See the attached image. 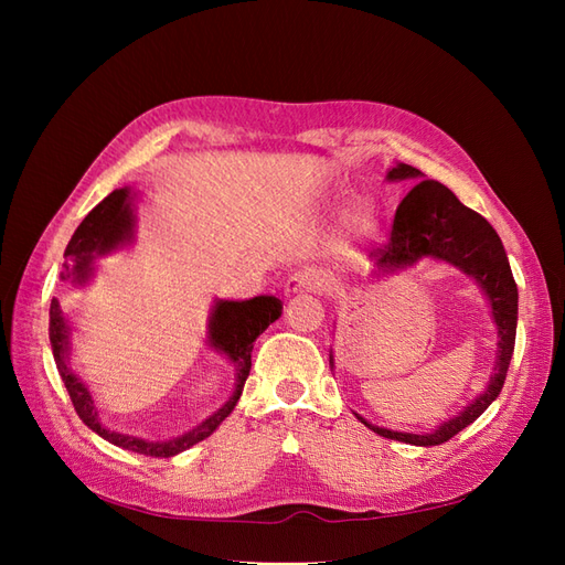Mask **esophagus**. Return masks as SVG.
<instances>
[{
  "label": "esophagus",
  "instance_id": "obj_1",
  "mask_svg": "<svg viewBox=\"0 0 565 565\" xmlns=\"http://www.w3.org/2000/svg\"><path fill=\"white\" fill-rule=\"evenodd\" d=\"M322 287H324V278H322V273L316 270V268H299L285 280V292L287 295L320 292Z\"/></svg>",
  "mask_w": 565,
  "mask_h": 565
}]
</instances>
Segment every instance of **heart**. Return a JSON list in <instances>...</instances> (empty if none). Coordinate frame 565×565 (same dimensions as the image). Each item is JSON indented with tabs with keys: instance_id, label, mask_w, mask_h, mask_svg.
Instances as JSON below:
<instances>
[{
	"instance_id": "b5f03b06",
	"label": "heart",
	"mask_w": 565,
	"mask_h": 565,
	"mask_svg": "<svg viewBox=\"0 0 565 565\" xmlns=\"http://www.w3.org/2000/svg\"><path fill=\"white\" fill-rule=\"evenodd\" d=\"M347 228L351 235H370L374 231V214L361 204V207H353L347 216Z\"/></svg>"
}]
</instances>
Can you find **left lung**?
I'll return each mask as SVG.
<instances>
[{
    "mask_svg": "<svg viewBox=\"0 0 565 565\" xmlns=\"http://www.w3.org/2000/svg\"><path fill=\"white\" fill-rule=\"evenodd\" d=\"M422 172L417 167H409L398 162L388 169L391 181L403 179H419ZM374 259L382 270H396L403 266L417 264L422 256H436V259L450 262L452 266L461 268L467 276L476 278L478 285L490 299L492 318L498 324L500 344H498V365L490 377L488 388L478 396L465 413H459L450 422L440 424L434 434H401L380 429V426L367 424L365 426L374 434H380L391 440L413 443V446H440V443L450 440L459 434L465 426L476 422L486 413V407L500 396V391L507 380V370L511 363V353H514L516 341V318H519V289L511 276L507 252L502 247L500 235L488 221L476 214L473 210L465 207L452 191L438 181H419L413 191H409L396 210L393 218V228L388 241L372 249ZM332 363V355H330Z\"/></svg>",
    "mask_w": 565,
    "mask_h": 565,
    "instance_id": "left-lung-1",
    "label": "left lung"
}]
</instances>
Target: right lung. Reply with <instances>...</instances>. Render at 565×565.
<instances>
[{"label":"right lung","mask_w":565,"mask_h":565,"mask_svg":"<svg viewBox=\"0 0 565 565\" xmlns=\"http://www.w3.org/2000/svg\"><path fill=\"white\" fill-rule=\"evenodd\" d=\"M134 226V216L129 207V191L127 188H119V191H113L106 200H100L96 207L84 216L77 231L73 233L71 243L65 247V259L74 264H65V270L61 273V280H87L92 273V262L94 256L106 254L115 249L117 245H122L129 241ZM282 303L276 297H254L247 301H218L214 306V313L210 320V341L218 349L224 351L231 363L237 370V384L231 401L214 413L210 419H204L198 429L188 431L179 438L172 440H162V443H148L134 436L125 434H115L100 426L94 401L89 396L87 386H84L75 374L67 370V324L61 311L58 299H51V309H49V339H51V349H54V361L61 372V380L71 393V401L75 405V413L79 419L89 426L92 431H96L100 438L110 440L113 446H119L131 452L139 455H150V457H172L183 450H188L195 443L207 438L216 426L224 422L241 398L245 380L249 377V367H252V349L254 341L259 337L273 320L280 318Z\"/></svg>","instance_id":"1"}]
</instances>
